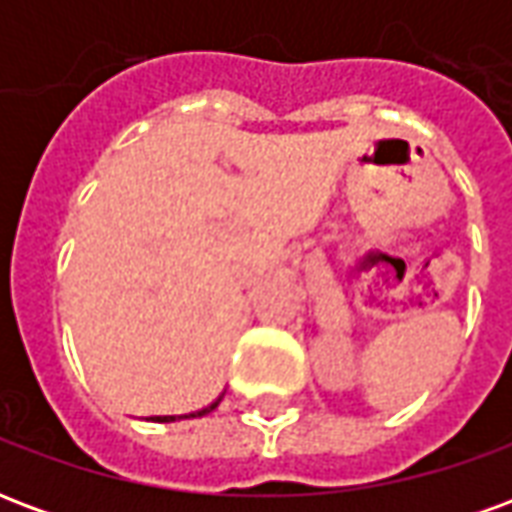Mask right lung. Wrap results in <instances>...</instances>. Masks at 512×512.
I'll use <instances>...</instances> for the list:
<instances>
[{
  "mask_svg": "<svg viewBox=\"0 0 512 512\" xmlns=\"http://www.w3.org/2000/svg\"><path fill=\"white\" fill-rule=\"evenodd\" d=\"M222 400V397H219ZM219 400L216 403H211L208 408H202V411H194V414H180V417H153V422H175V419H186V417H205L208 411H213V408L219 406Z\"/></svg>",
  "mask_w": 512,
  "mask_h": 512,
  "instance_id": "right-lung-1",
  "label": "right lung"
}]
</instances>
